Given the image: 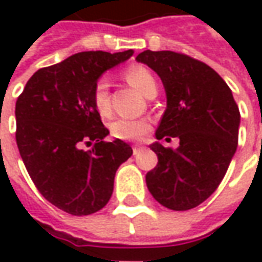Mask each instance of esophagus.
I'll use <instances>...</instances> for the list:
<instances>
[{
    "mask_svg": "<svg viewBox=\"0 0 262 262\" xmlns=\"http://www.w3.org/2000/svg\"><path fill=\"white\" fill-rule=\"evenodd\" d=\"M143 150H144V147H141V146H134V147H133V153H134V156L140 155V153H141Z\"/></svg>",
    "mask_w": 262,
    "mask_h": 262,
    "instance_id": "obj_1",
    "label": "esophagus"
}]
</instances>
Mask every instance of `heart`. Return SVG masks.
<instances>
[{
    "mask_svg": "<svg viewBox=\"0 0 262 262\" xmlns=\"http://www.w3.org/2000/svg\"><path fill=\"white\" fill-rule=\"evenodd\" d=\"M125 78L137 87L146 96L153 95L157 92V81L153 73L143 66H131L125 71ZM92 103L96 112L103 118L112 114V105L109 97V81L106 77L97 78L92 90ZM111 136L124 141H138L151 131V122L146 118L129 119V118H118L111 125Z\"/></svg>",
    "mask_w": 262,
    "mask_h": 262,
    "instance_id": "1",
    "label": "heart"
}]
</instances>
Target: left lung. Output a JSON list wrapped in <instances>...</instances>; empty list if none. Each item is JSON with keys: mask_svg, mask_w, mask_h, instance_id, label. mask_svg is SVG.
I'll use <instances>...</instances> for the list:
<instances>
[{"mask_svg": "<svg viewBox=\"0 0 262 262\" xmlns=\"http://www.w3.org/2000/svg\"><path fill=\"white\" fill-rule=\"evenodd\" d=\"M138 62L162 78L167 106L157 140L179 138L178 148L160 143L150 148L157 166L146 175L157 203L184 211L204 203L220 185L235 155L241 114L232 90L216 71L192 56L173 51H144Z\"/></svg>", "mask_w": 262, "mask_h": 262, "instance_id": "obj_1", "label": "left lung"}]
</instances>
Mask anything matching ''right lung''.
Instances as JSON below:
<instances>
[{"instance_id":"right-lung-1","label":"right lung","mask_w":262,"mask_h":262,"mask_svg":"<svg viewBox=\"0 0 262 262\" xmlns=\"http://www.w3.org/2000/svg\"><path fill=\"white\" fill-rule=\"evenodd\" d=\"M131 55L76 54L37 70L15 102V141L29 175L51 204L73 216L107 204L116 169L133 155L122 140L105 141L109 129L92 103L96 80Z\"/></svg>"}]
</instances>
